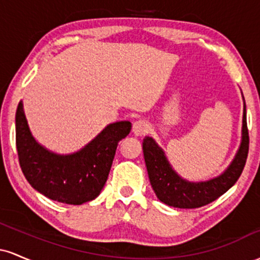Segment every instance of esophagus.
<instances>
[{
  "label": "esophagus",
  "mask_w": 260,
  "mask_h": 260,
  "mask_svg": "<svg viewBox=\"0 0 260 260\" xmlns=\"http://www.w3.org/2000/svg\"><path fill=\"white\" fill-rule=\"evenodd\" d=\"M149 131V123L145 120H138L133 123V133L136 136H144Z\"/></svg>",
  "instance_id": "1"
}]
</instances>
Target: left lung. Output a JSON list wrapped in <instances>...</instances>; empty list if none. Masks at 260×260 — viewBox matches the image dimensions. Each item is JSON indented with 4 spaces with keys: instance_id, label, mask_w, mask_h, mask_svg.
Instances as JSON below:
<instances>
[{
    "instance_id": "8db88e82",
    "label": "left lung",
    "mask_w": 260,
    "mask_h": 260,
    "mask_svg": "<svg viewBox=\"0 0 260 260\" xmlns=\"http://www.w3.org/2000/svg\"><path fill=\"white\" fill-rule=\"evenodd\" d=\"M244 100V99H243ZM249 148L248 128H247L246 104L243 105L242 139L234 160L229 168L217 177L204 182H189L183 180L170 165L165 153L151 137L143 139V153L147 165L149 180L155 194L160 202L174 208H201L216 201L226 193L240 178Z\"/></svg>"
}]
</instances>
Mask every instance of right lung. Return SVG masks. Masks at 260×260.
<instances>
[{
	"label": "right lung",
	"mask_w": 260,
	"mask_h": 260,
	"mask_svg": "<svg viewBox=\"0 0 260 260\" xmlns=\"http://www.w3.org/2000/svg\"><path fill=\"white\" fill-rule=\"evenodd\" d=\"M132 123H110L90 143L73 154L59 155L39 144L29 129L23 103L16 112V144L20 169L30 186L52 201L80 205L100 194L118 142Z\"/></svg>",
	"instance_id": "right-lung-1"
}]
</instances>
